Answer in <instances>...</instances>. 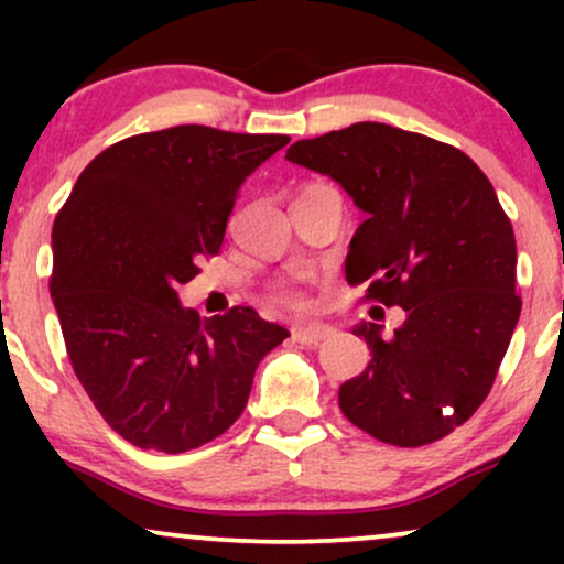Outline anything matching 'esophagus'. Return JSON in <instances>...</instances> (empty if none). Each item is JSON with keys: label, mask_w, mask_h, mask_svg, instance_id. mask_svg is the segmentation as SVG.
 I'll return each mask as SVG.
<instances>
[{"label": "esophagus", "mask_w": 564, "mask_h": 564, "mask_svg": "<svg viewBox=\"0 0 564 564\" xmlns=\"http://www.w3.org/2000/svg\"><path fill=\"white\" fill-rule=\"evenodd\" d=\"M334 328L323 326V323H300V326L291 328V339L300 341V345H318V341L332 336Z\"/></svg>", "instance_id": "1"}]
</instances>
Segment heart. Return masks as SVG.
Masks as SVG:
<instances>
[{
  "instance_id": "obj_1",
  "label": "heart",
  "mask_w": 564,
  "mask_h": 564,
  "mask_svg": "<svg viewBox=\"0 0 564 564\" xmlns=\"http://www.w3.org/2000/svg\"><path fill=\"white\" fill-rule=\"evenodd\" d=\"M278 300L283 304H302V296L296 291H278Z\"/></svg>"
}]
</instances>
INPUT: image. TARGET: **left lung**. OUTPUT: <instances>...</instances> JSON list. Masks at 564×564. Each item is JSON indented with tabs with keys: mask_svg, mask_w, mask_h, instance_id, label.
Instances as JSON below:
<instances>
[{
	"mask_svg": "<svg viewBox=\"0 0 564 564\" xmlns=\"http://www.w3.org/2000/svg\"><path fill=\"white\" fill-rule=\"evenodd\" d=\"M286 159L328 174L366 212L347 281L405 310L390 336L377 323L352 328L371 360L339 387L341 413L400 448L451 435L488 398L522 310L514 230L494 185L458 148L379 121L294 142Z\"/></svg>",
	"mask_w": 564,
	"mask_h": 564,
	"instance_id": "left-lung-1",
	"label": "left lung"
}]
</instances>
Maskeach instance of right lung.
Instances as JSON below:
<instances>
[{
  "instance_id": "add662e5",
  "label": "right lung",
  "mask_w": 564,
  "mask_h": 564,
  "mask_svg": "<svg viewBox=\"0 0 564 564\" xmlns=\"http://www.w3.org/2000/svg\"><path fill=\"white\" fill-rule=\"evenodd\" d=\"M286 134L183 124L106 148L53 225V296L74 373L113 432L185 453L243 413L289 332L251 307L198 318L177 289L223 246L243 180Z\"/></svg>"
}]
</instances>
